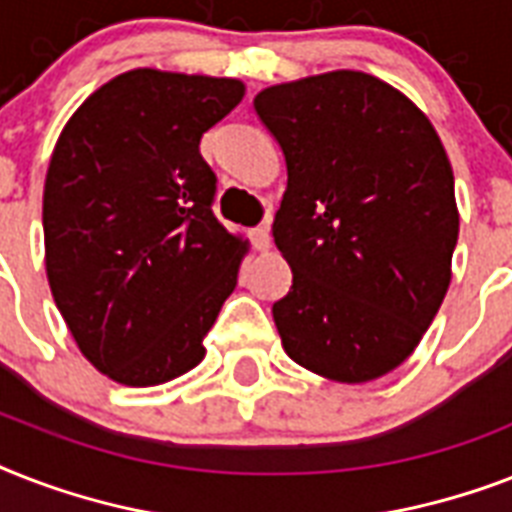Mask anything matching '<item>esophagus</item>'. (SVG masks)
Returning a JSON list of instances; mask_svg holds the SVG:
<instances>
[{"instance_id": "34e87169", "label": "esophagus", "mask_w": 512, "mask_h": 512, "mask_svg": "<svg viewBox=\"0 0 512 512\" xmlns=\"http://www.w3.org/2000/svg\"><path fill=\"white\" fill-rule=\"evenodd\" d=\"M252 244H255L257 252H268L271 249V228L268 225H257V228H252Z\"/></svg>"}]
</instances>
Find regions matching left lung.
Masks as SVG:
<instances>
[{
    "instance_id": "8db88e82",
    "label": "left lung",
    "mask_w": 512,
    "mask_h": 512,
    "mask_svg": "<svg viewBox=\"0 0 512 512\" xmlns=\"http://www.w3.org/2000/svg\"><path fill=\"white\" fill-rule=\"evenodd\" d=\"M255 111L287 162L273 220L292 268L273 303L281 345L329 380H377L417 348L452 279L444 146L412 100L361 71L268 87Z\"/></svg>"
}]
</instances>
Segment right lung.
I'll return each mask as SVG.
<instances>
[{
    "mask_svg": "<svg viewBox=\"0 0 512 512\" xmlns=\"http://www.w3.org/2000/svg\"><path fill=\"white\" fill-rule=\"evenodd\" d=\"M239 79L135 68L84 100L44 180L47 279L87 361L148 388L204 358L247 244L217 223L201 135Z\"/></svg>",
    "mask_w": 512,
    "mask_h": 512,
    "instance_id": "obj_1",
    "label": "right lung"
}]
</instances>
